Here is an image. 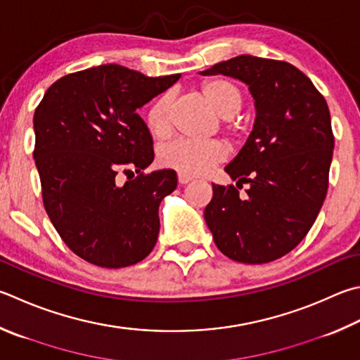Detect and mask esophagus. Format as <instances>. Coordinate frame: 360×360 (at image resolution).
Listing matches in <instances>:
<instances>
[{"instance_id": "34e87169", "label": "esophagus", "mask_w": 360, "mask_h": 360, "mask_svg": "<svg viewBox=\"0 0 360 360\" xmlns=\"http://www.w3.org/2000/svg\"><path fill=\"white\" fill-rule=\"evenodd\" d=\"M192 181V178H191V176H186V174H178V182H179V184H182V186H184V184H188V182H191Z\"/></svg>"}]
</instances>
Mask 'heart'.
Masks as SVG:
<instances>
[{
	"mask_svg": "<svg viewBox=\"0 0 360 360\" xmlns=\"http://www.w3.org/2000/svg\"><path fill=\"white\" fill-rule=\"evenodd\" d=\"M200 91L206 102L225 121V130L231 140L243 139L247 132L245 124L236 120V115L244 102V93L236 83L225 78H211L201 83ZM169 96L162 94L148 107L145 121L155 139H165L169 134ZM228 154L226 146L220 140L192 141L176 139L163 145L159 151L162 167L174 169L186 176H201L209 168L217 165Z\"/></svg>",
	"mask_w": 360,
	"mask_h": 360,
	"instance_id": "b5f03b06",
	"label": "heart"
}]
</instances>
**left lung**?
Instances as JSON below:
<instances>
[{"mask_svg": "<svg viewBox=\"0 0 360 360\" xmlns=\"http://www.w3.org/2000/svg\"><path fill=\"white\" fill-rule=\"evenodd\" d=\"M200 74L244 82L257 108L252 134L225 167L236 186L212 184L205 220L214 243L238 263L282 258L307 236L328 193L334 153L328 102L285 61L240 55ZM243 184L251 188L239 199Z\"/></svg>", "mask_w": 360, "mask_h": 360, "instance_id": "left-lung-1", "label": "left lung"}]
</instances>
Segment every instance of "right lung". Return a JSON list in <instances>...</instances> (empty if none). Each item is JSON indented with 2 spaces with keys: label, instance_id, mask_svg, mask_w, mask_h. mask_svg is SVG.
Returning <instances> with one entry per match:
<instances>
[{
  "label": "right lung",
  "instance_id": "obj_1",
  "mask_svg": "<svg viewBox=\"0 0 360 360\" xmlns=\"http://www.w3.org/2000/svg\"><path fill=\"white\" fill-rule=\"evenodd\" d=\"M179 77L103 64L56 80L36 108L32 155L44 207L66 245L91 264L132 266L158 243L159 205L178 178L174 169L143 173L154 149L136 110ZM120 172L128 174L124 185Z\"/></svg>",
  "mask_w": 360,
  "mask_h": 360
}]
</instances>
